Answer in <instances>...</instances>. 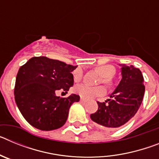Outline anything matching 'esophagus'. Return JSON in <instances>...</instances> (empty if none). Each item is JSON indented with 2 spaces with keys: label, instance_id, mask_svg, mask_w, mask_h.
<instances>
[{
  "label": "esophagus",
  "instance_id": "obj_1",
  "mask_svg": "<svg viewBox=\"0 0 159 159\" xmlns=\"http://www.w3.org/2000/svg\"><path fill=\"white\" fill-rule=\"evenodd\" d=\"M80 102H86L87 100H86V99H83V98H81V99H80Z\"/></svg>",
  "mask_w": 159,
  "mask_h": 159
}]
</instances>
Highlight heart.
I'll return each mask as SVG.
<instances>
[{
	"label": "heart",
	"mask_w": 159,
	"mask_h": 159,
	"mask_svg": "<svg viewBox=\"0 0 159 159\" xmlns=\"http://www.w3.org/2000/svg\"><path fill=\"white\" fill-rule=\"evenodd\" d=\"M98 72L102 75V79L100 80V83L106 84L107 86L112 85V78L116 74V69L115 67L110 64H103L99 65L96 67ZM73 79L75 82L80 81L83 78V71L80 67H78L72 72ZM75 93L79 95L84 99H92L94 97L100 96L105 93V88L103 86L98 87H91L86 85V84H80L77 85L74 88Z\"/></svg>",
	"instance_id": "obj_1"
}]
</instances>
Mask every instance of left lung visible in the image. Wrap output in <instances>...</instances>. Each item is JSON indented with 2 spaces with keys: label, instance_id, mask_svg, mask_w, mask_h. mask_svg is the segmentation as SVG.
I'll use <instances>...</instances> for the list:
<instances>
[{
  "label": "left lung",
  "instance_id": "8db88e82",
  "mask_svg": "<svg viewBox=\"0 0 159 159\" xmlns=\"http://www.w3.org/2000/svg\"><path fill=\"white\" fill-rule=\"evenodd\" d=\"M122 80L105 102H97L99 108L91 115L92 121L107 128H117L131 119L138 111L145 92L143 76L133 65L120 64Z\"/></svg>",
  "mask_w": 159,
  "mask_h": 159
}]
</instances>
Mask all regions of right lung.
<instances>
[{
	"label": "right lung",
	"instance_id": "add662e5",
	"mask_svg": "<svg viewBox=\"0 0 159 159\" xmlns=\"http://www.w3.org/2000/svg\"><path fill=\"white\" fill-rule=\"evenodd\" d=\"M76 67L46 57H35L20 67L14 88L15 101L32 127L52 130L64 126L70 107L80 100V96L72 94L63 98L56 92H67L72 86L71 71Z\"/></svg>",
	"mask_w": 159,
	"mask_h": 159
}]
</instances>
